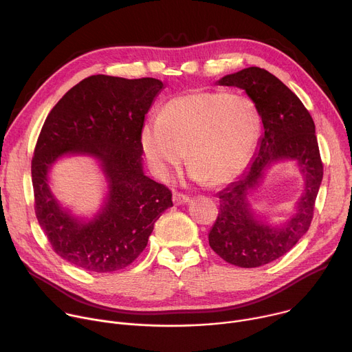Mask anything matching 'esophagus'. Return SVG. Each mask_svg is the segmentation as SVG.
Returning <instances> with one entry per match:
<instances>
[{"instance_id": "1", "label": "esophagus", "mask_w": 352, "mask_h": 352, "mask_svg": "<svg viewBox=\"0 0 352 352\" xmlns=\"http://www.w3.org/2000/svg\"><path fill=\"white\" fill-rule=\"evenodd\" d=\"M188 201H189V198H188L186 195L181 194V192H174V195H173V202H174L175 205H184V204H186Z\"/></svg>"}]
</instances>
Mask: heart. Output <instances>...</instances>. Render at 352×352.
Listing matches in <instances>:
<instances>
[{
	"label": "heart",
	"instance_id": "heart-1",
	"mask_svg": "<svg viewBox=\"0 0 352 352\" xmlns=\"http://www.w3.org/2000/svg\"><path fill=\"white\" fill-rule=\"evenodd\" d=\"M260 132V112L243 94L199 89L167 101L142 126L140 142L151 171L168 179L185 158L190 177L221 185L247 164Z\"/></svg>",
	"mask_w": 352,
	"mask_h": 352
}]
</instances>
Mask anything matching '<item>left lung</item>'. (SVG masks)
I'll use <instances>...</instances> for the list:
<instances>
[{"label": "left lung", "instance_id": "8db88e82", "mask_svg": "<svg viewBox=\"0 0 352 352\" xmlns=\"http://www.w3.org/2000/svg\"><path fill=\"white\" fill-rule=\"evenodd\" d=\"M219 84L245 89L260 112L264 136L244 177L219 194V214L209 233V245L229 264L255 268L282 257L309 230L323 163L309 111L279 78L264 69L248 67L223 77ZM283 157L298 162L305 192L297 214L283 228L275 230L253 217L248 194L259 183L263 170Z\"/></svg>", "mask_w": 352, "mask_h": 352}]
</instances>
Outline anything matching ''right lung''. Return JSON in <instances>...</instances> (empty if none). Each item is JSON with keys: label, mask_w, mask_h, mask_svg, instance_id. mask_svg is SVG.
I'll return each mask as SVG.
<instances>
[{"label": "right lung", "mask_w": 352, "mask_h": 352, "mask_svg": "<svg viewBox=\"0 0 352 352\" xmlns=\"http://www.w3.org/2000/svg\"><path fill=\"white\" fill-rule=\"evenodd\" d=\"M163 82L97 74L84 78L47 115L32 157L35 213L53 251L92 272L131 265L146 248L154 223L173 206L171 190L143 174L144 116ZM102 160L110 181L109 202L89 223L63 211L47 185V170L63 153Z\"/></svg>", "instance_id": "right-lung-1"}]
</instances>
